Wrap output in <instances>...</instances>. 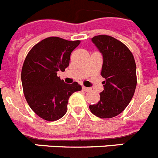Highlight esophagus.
<instances>
[{
    "label": "esophagus",
    "instance_id": "1",
    "mask_svg": "<svg viewBox=\"0 0 158 158\" xmlns=\"http://www.w3.org/2000/svg\"><path fill=\"white\" fill-rule=\"evenodd\" d=\"M82 90H84L85 92H89L91 90V89H89V88H87V87H85V86H83L82 87Z\"/></svg>",
    "mask_w": 158,
    "mask_h": 158
}]
</instances>
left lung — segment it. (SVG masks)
<instances>
[{"mask_svg": "<svg viewBox=\"0 0 158 158\" xmlns=\"http://www.w3.org/2000/svg\"><path fill=\"white\" fill-rule=\"evenodd\" d=\"M92 41L103 55L101 76L105 81L100 100L89 109L100 118H112L126 108L135 94L136 64L128 47L115 38L100 35Z\"/></svg>", "mask_w": 158, "mask_h": 158, "instance_id": "left-lung-1", "label": "left lung"}]
</instances>
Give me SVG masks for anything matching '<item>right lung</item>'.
<instances>
[{"instance_id": "right-lung-1", "label": "right lung", "mask_w": 158, "mask_h": 158, "mask_svg": "<svg viewBox=\"0 0 158 158\" xmlns=\"http://www.w3.org/2000/svg\"><path fill=\"white\" fill-rule=\"evenodd\" d=\"M80 40L49 37L32 47L21 71L23 93L32 111L47 121H55L67 111L69 96L81 90L77 82L65 84L57 76L68 67L72 51Z\"/></svg>"}]
</instances>
